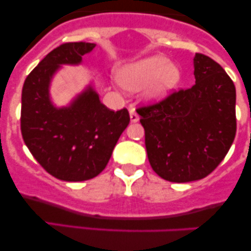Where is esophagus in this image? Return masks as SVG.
<instances>
[{
  "label": "esophagus",
  "mask_w": 251,
  "mask_h": 251,
  "mask_svg": "<svg viewBox=\"0 0 251 251\" xmlns=\"http://www.w3.org/2000/svg\"><path fill=\"white\" fill-rule=\"evenodd\" d=\"M129 118H131L132 123L139 122V116H138L137 112H135V109H133V108L129 109Z\"/></svg>",
  "instance_id": "1"
}]
</instances>
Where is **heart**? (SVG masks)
Segmentation results:
<instances>
[{
  "instance_id": "heart-1",
  "label": "heart",
  "mask_w": 251,
  "mask_h": 251,
  "mask_svg": "<svg viewBox=\"0 0 251 251\" xmlns=\"http://www.w3.org/2000/svg\"><path fill=\"white\" fill-rule=\"evenodd\" d=\"M181 73L169 59L153 55L125 66L118 73V81L126 91L144 89L146 101H159L180 82Z\"/></svg>"
}]
</instances>
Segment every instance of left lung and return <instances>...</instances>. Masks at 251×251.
<instances>
[{
    "instance_id": "8db88e82",
    "label": "left lung",
    "mask_w": 251,
    "mask_h": 251,
    "mask_svg": "<svg viewBox=\"0 0 251 251\" xmlns=\"http://www.w3.org/2000/svg\"><path fill=\"white\" fill-rule=\"evenodd\" d=\"M196 83L137 109L153 171L186 183L206 177L224 159L236 134V89L226 71L204 54L194 57Z\"/></svg>"
}]
</instances>
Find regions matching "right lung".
Instances as JSON below:
<instances>
[{"mask_svg": "<svg viewBox=\"0 0 251 251\" xmlns=\"http://www.w3.org/2000/svg\"><path fill=\"white\" fill-rule=\"evenodd\" d=\"M94 43L68 42L47 54L30 72L22 88L21 132L30 153L48 174L66 181L98 176L129 123L126 108L111 111L88 85L68 106L50 99L53 76L63 65L77 66Z\"/></svg>", "mask_w": 251, "mask_h": 251, "instance_id": "add662e5", "label": "right lung"}]
</instances>
